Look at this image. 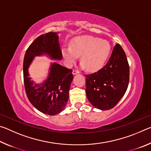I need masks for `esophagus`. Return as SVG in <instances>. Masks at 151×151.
<instances>
[{"label":"esophagus","mask_w":151,"mask_h":151,"mask_svg":"<svg viewBox=\"0 0 151 151\" xmlns=\"http://www.w3.org/2000/svg\"><path fill=\"white\" fill-rule=\"evenodd\" d=\"M79 73V71H78V70H73V75H76V74H78Z\"/></svg>","instance_id":"obj_1"}]
</instances>
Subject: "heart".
I'll return each instance as SVG.
<instances>
[{
  "label": "heart",
  "mask_w": 151,
  "mask_h": 151,
  "mask_svg": "<svg viewBox=\"0 0 151 151\" xmlns=\"http://www.w3.org/2000/svg\"><path fill=\"white\" fill-rule=\"evenodd\" d=\"M62 55L68 65H72L81 56V66L91 72L103 67L110 55L111 47L106 40L91 36L74 38L70 47H63Z\"/></svg>",
  "instance_id": "obj_1"
}]
</instances>
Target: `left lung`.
<instances>
[{"instance_id": "8db88e82", "label": "left lung", "mask_w": 151, "mask_h": 151, "mask_svg": "<svg viewBox=\"0 0 151 151\" xmlns=\"http://www.w3.org/2000/svg\"><path fill=\"white\" fill-rule=\"evenodd\" d=\"M85 76L86 97L92 105L102 111L113 108L126 93L129 83V66L121 46L116 44L103 68Z\"/></svg>"}]
</instances>
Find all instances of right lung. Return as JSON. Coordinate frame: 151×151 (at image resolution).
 Returning <instances> with one entry per match:
<instances>
[{"label": "right lung", "mask_w": 151, "mask_h": 151, "mask_svg": "<svg viewBox=\"0 0 151 151\" xmlns=\"http://www.w3.org/2000/svg\"><path fill=\"white\" fill-rule=\"evenodd\" d=\"M58 32H49L37 37L24 55L23 76L28 99L38 111L48 115L62 112L67 103L73 79L72 70L57 63L50 64L48 77L42 83H35L29 77V68L35 57L47 55L52 60H62Z\"/></svg>", "instance_id": "add662e5"}]
</instances>
